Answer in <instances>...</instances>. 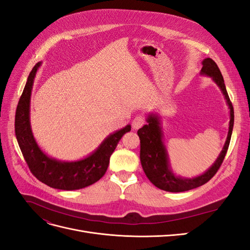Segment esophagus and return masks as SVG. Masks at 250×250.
<instances>
[{"label": "esophagus", "instance_id": "obj_1", "mask_svg": "<svg viewBox=\"0 0 250 250\" xmlns=\"http://www.w3.org/2000/svg\"><path fill=\"white\" fill-rule=\"evenodd\" d=\"M144 124H145V119L141 116L135 117L132 121V128L133 129H139Z\"/></svg>", "mask_w": 250, "mask_h": 250}]
</instances>
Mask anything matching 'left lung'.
Instances as JSON below:
<instances>
[{
    "mask_svg": "<svg viewBox=\"0 0 250 250\" xmlns=\"http://www.w3.org/2000/svg\"><path fill=\"white\" fill-rule=\"evenodd\" d=\"M200 74L213 79L218 87L221 89L224 96L230 115L228 138H226L222 151L217 157L216 162L210 166V168H208L201 175L193 178L180 177L177 176L176 174H174L171 169L168 151L164 144V133L161 126V118L157 113H149L146 119L147 124L144 125L138 130V135L141 143V164L148 179L155 187L164 191L172 193L185 192L207 184L217 173L218 169L220 168L225 154L228 152L233 127V107L229 100V94L226 92L223 76L216 62L210 58L203 59Z\"/></svg>",
    "mask_w": 250,
    "mask_h": 250,
    "instance_id": "left-lung-1",
    "label": "left lung"
}]
</instances>
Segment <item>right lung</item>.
Instances as JSON below:
<instances>
[{
	"mask_svg": "<svg viewBox=\"0 0 250 250\" xmlns=\"http://www.w3.org/2000/svg\"><path fill=\"white\" fill-rule=\"evenodd\" d=\"M42 62H37L29 74L27 83L16 111V135L19 146L33 175L44 185L58 190H79L95 184L107 170L109 158L119 141L130 131L131 126L109 134L93 153L75 162H62L48 156L37 145L30 124V99L37 70Z\"/></svg>",
	"mask_w": 250,
	"mask_h": 250,
	"instance_id": "obj_1",
	"label": "right lung"
}]
</instances>
